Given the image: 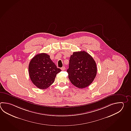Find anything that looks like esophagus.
Here are the masks:
<instances>
[{
  "instance_id": "1",
  "label": "esophagus",
  "mask_w": 131,
  "mask_h": 131,
  "mask_svg": "<svg viewBox=\"0 0 131 131\" xmlns=\"http://www.w3.org/2000/svg\"><path fill=\"white\" fill-rule=\"evenodd\" d=\"M61 70H65V67H62V68H61Z\"/></svg>"
}]
</instances>
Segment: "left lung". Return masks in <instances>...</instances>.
Here are the masks:
<instances>
[{
  "label": "left lung",
  "mask_w": 131,
  "mask_h": 131,
  "mask_svg": "<svg viewBox=\"0 0 131 131\" xmlns=\"http://www.w3.org/2000/svg\"><path fill=\"white\" fill-rule=\"evenodd\" d=\"M67 72L74 85L78 88H84L92 83L96 76V63L85 51L75 52L70 56Z\"/></svg>",
  "instance_id": "8db88e82"
}]
</instances>
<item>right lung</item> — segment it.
I'll return each instance as SVG.
<instances>
[{"label": "right lung", "mask_w": 131, "mask_h": 131, "mask_svg": "<svg viewBox=\"0 0 131 131\" xmlns=\"http://www.w3.org/2000/svg\"><path fill=\"white\" fill-rule=\"evenodd\" d=\"M28 71L30 79L34 84L43 90L53 83L57 74L61 70L57 68L49 55L40 53L36 54L30 61Z\"/></svg>", "instance_id": "add662e5"}]
</instances>
